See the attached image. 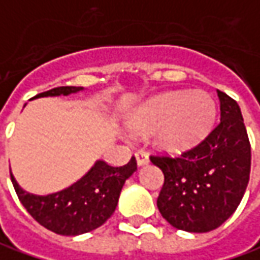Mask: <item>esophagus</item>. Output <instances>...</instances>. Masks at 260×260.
<instances>
[{
    "label": "esophagus",
    "mask_w": 260,
    "mask_h": 260,
    "mask_svg": "<svg viewBox=\"0 0 260 260\" xmlns=\"http://www.w3.org/2000/svg\"><path fill=\"white\" fill-rule=\"evenodd\" d=\"M135 158H137V164H138V167H144L148 164V155L145 152H142V151H138V152L135 154Z\"/></svg>",
    "instance_id": "esophagus-1"
}]
</instances>
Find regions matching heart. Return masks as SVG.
Listing matches in <instances>:
<instances>
[{"mask_svg":"<svg viewBox=\"0 0 260 260\" xmlns=\"http://www.w3.org/2000/svg\"><path fill=\"white\" fill-rule=\"evenodd\" d=\"M217 106L213 96L197 92H168L138 105L128 115V126L137 134L154 131V142L162 149H184L202 141L213 128Z\"/></svg>","mask_w":260,"mask_h":260,"instance_id":"1","label":"heart"}]
</instances>
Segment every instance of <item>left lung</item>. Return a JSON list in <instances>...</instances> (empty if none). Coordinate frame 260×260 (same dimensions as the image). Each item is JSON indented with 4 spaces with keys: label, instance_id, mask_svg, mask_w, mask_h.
I'll list each match as a JSON object with an SVG mask.
<instances>
[{
    "label": "left lung",
    "instance_id": "left-lung-1",
    "mask_svg": "<svg viewBox=\"0 0 260 260\" xmlns=\"http://www.w3.org/2000/svg\"><path fill=\"white\" fill-rule=\"evenodd\" d=\"M220 122L178 157H151L164 173L157 206L175 229L206 233L235 213L250 174V144L236 101L217 90Z\"/></svg>",
    "mask_w": 260,
    "mask_h": 260
}]
</instances>
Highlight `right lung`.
Wrapping results in <instances>:
<instances>
[{
    "label": "right lung",
    "mask_w": 260,
    "mask_h": 260,
    "mask_svg": "<svg viewBox=\"0 0 260 260\" xmlns=\"http://www.w3.org/2000/svg\"><path fill=\"white\" fill-rule=\"evenodd\" d=\"M82 90L85 89L76 86H61L37 94L32 99L69 96ZM135 171L137 161L134 157L123 167L108 166L102 159H96L90 170L76 183L47 196L25 191L17 183L13 173L11 181L25 210L41 226L57 235L77 236L102 226L112 216L118 206L123 184Z\"/></svg>",
    "instance_id": "add662e5"
}]
</instances>
